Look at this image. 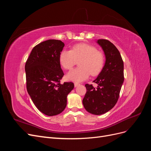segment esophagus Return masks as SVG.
I'll return each mask as SVG.
<instances>
[{
    "instance_id": "obj_1",
    "label": "esophagus",
    "mask_w": 151,
    "mask_h": 151,
    "mask_svg": "<svg viewBox=\"0 0 151 151\" xmlns=\"http://www.w3.org/2000/svg\"><path fill=\"white\" fill-rule=\"evenodd\" d=\"M79 85V83H74V86H75V87H77Z\"/></svg>"
}]
</instances>
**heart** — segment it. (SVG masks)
I'll return each instance as SVG.
<instances>
[{
    "instance_id": "b5f03b06",
    "label": "heart",
    "mask_w": 151,
    "mask_h": 151,
    "mask_svg": "<svg viewBox=\"0 0 151 151\" xmlns=\"http://www.w3.org/2000/svg\"><path fill=\"white\" fill-rule=\"evenodd\" d=\"M79 60V67L68 72L66 76L68 80L82 82L88 79L90 74L97 76L104 67L105 57L95 47L86 43L74 45L70 51L63 50L59 55V62L65 69H71Z\"/></svg>"
}]
</instances>
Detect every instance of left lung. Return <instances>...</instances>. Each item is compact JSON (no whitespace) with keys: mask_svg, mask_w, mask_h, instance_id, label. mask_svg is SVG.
<instances>
[{"mask_svg":"<svg viewBox=\"0 0 151 151\" xmlns=\"http://www.w3.org/2000/svg\"><path fill=\"white\" fill-rule=\"evenodd\" d=\"M97 43L103 50L105 63L97 78L93 81L98 87L85 85L87 92L83 100L87 111L96 115H102L111 109L116 104L124 81L123 62L120 53L111 42L100 39Z\"/></svg>","mask_w":151,"mask_h":151,"instance_id":"obj_1","label":"left lung"}]
</instances>
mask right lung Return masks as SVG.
<instances>
[{"label":"right lung","instance_id":"add662e5","mask_svg":"<svg viewBox=\"0 0 151 151\" xmlns=\"http://www.w3.org/2000/svg\"><path fill=\"white\" fill-rule=\"evenodd\" d=\"M64 45L60 40L45 41L33 48L26 62L27 91L36 107L47 116L64 110L67 95L74 88L72 82H60L64 74L59 55Z\"/></svg>","mask_w":151,"mask_h":151}]
</instances>
